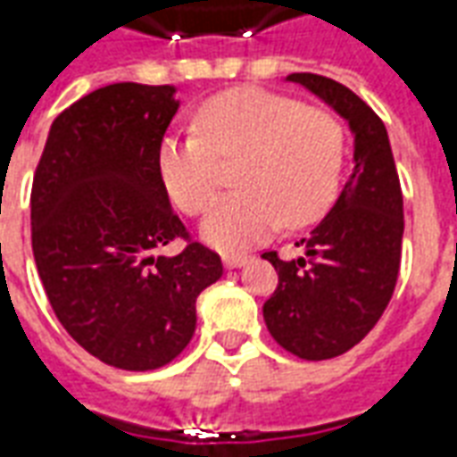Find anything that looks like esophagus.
<instances>
[{
	"instance_id": "34e87169",
	"label": "esophagus",
	"mask_w": 457,
	"mask_h": 457,
	"mask_svg": "<svg viewBox=\"0 0 457 457\" xmlns=\"http://www.w3.org/2000/svg\"><path fill=\"white\" fill-rule=\"evenodd\" d=\"M249 262H252V257H247V254H225V257H222V264L228 269L247 267Z\"/></svg>"
}]
</instances>
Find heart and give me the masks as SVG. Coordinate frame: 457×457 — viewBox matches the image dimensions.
<instances>
[{"instance_id": "b5f03b06", "label": "heart", "mask_w": 457, "mask_h": 457, "mask_svg": "<svg viewBox=\"0 0 457 457\" xmlns=\"http://www.w3.org/2000/svg\"><path fill=\"white\" fill-rule=\"evenodd\" d=\"M195 134H169L156 163L169 198L183 212L208 208L220 186L218 161H237V193L220 198L200 222V237L220 252H242L278 225L303 228L333 203L343 169V129L330 114L294 97L237 87L210 97Z\"/></svg>"}]
</instances>
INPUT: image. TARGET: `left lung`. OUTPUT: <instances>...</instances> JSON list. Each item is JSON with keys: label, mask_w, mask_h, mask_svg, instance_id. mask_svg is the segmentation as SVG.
<instances>
[{"label": "left lung", "mask_w": 457, "mask_h": 457, "mask_svg": "<svg viewBox=\"0 0 457 457\" xmlns=\"http://www.w3.org/2000/svg\"><path fill=\"white\" fill-rule=\"evenodd\" d=\"M333 107L353 131V173L326 218L311 229L306 254L291 262L264 252L278 287L264 303V323L301 360H330L360 343L392 301L402 264L403 198L384 121L345 85L291 73Z\"/></svg>", "instance_id": "obj_1"}]
</instances>
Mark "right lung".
Segmentation results:
<instances>
[{"label": "right lung", "mask_w": 457, "mask_h": 457, "mask_svg": "<svg viewBox=\"0 0 457 457\" xmlns=\"http://www.w3.org/2000/svg\"><path fill=\"white\" fill-rule=\"evenodd\" d=\"M173 85L114 83L55 117L31 188V247L54 313L75 343L129 372L159 370L195 333L200 291L222 277L188 237L161 180Z\"/></svg>", "instance_id": "right-lung-1"}]
</instances>
